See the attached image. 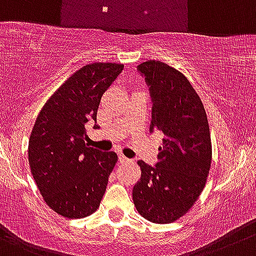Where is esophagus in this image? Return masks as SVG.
Masks as SVG:
<instances>
[{
	"label": "esophagus",
	"mask_w": 256,
	"mask_h": 256,
	"mask_svg": "<svg viewBox=\"0 0 256 256\" xmlns=\"http://www.w3.org/2000/svg\"><path fill=\"white\" fill-rule=\"evenodd\" d=\"M119 162H120V163H130V162H132V160L124 157L123 154H119Z\"/></svg>",
	"instance_id": "obj_1"
}]
</instances>
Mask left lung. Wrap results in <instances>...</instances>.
Segmentation results:
<instances>
[{
    "label": "left lung",
    "mask_w": 256,
    "mask_h": 256,
    "mask_svg": "<svg viewBox=\"0 0 256 256\" xmlns=\"http://www.w3.org/2000/svg\"><path fill=\"white\" fill-rule=\"evenodd\" d=\"M152 99L150 132L163 134L156 166L138 160L142 174L133 187L138 212L154 224L174 222L197 201L212 160L204 104L182 72L150 60L137 66Z\"/></svg>",
    "instance_id": "obj_1"
}]
</instances>
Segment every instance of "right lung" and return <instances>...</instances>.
I'll return each mask as SVG.
<instances>
[{"label": "right lung", "mask_w": 256, "mask_h": 256, "mask_svg": "<svg viewBox=\"0 0 256 256\" xmlns=\"http://www.w3.org/2000/svg\"><path fill=\"white\" fill-rule=\"evenodd\" d=\"M123 64L94 62L72 75L50 96L28 140L31 174L45 202L68 218H82L100 205L116 152H102L85 143V126L94 122L104 92Z\"/></svg>", "instance_id": "right-lung-1"}]
</instances>
